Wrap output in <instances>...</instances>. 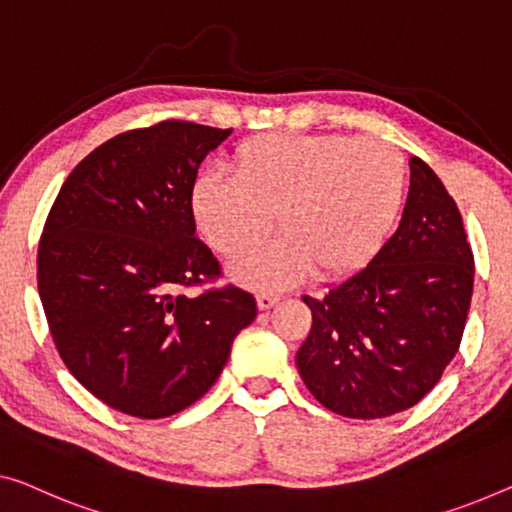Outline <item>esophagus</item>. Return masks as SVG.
I'll list each match as a JSON object with an SVG mask.
<instances>
[{
  "instance_id": "1",
  "label": "esophagus",
  "mask_w": 512,
  "mask_h": 512,
  "mask_svg": "<svg viewBox=\"0 0 512 512\" xmlns=\"http://www.w3.org/2000/svg\"><path fill=\"white\" fill-rule=\"evenodd\" d=\"M280 301V296L278 294H269V292H262L257 296V305H259V310H269V308H273V305H276Z\"/></svg>"
}]
</instances>
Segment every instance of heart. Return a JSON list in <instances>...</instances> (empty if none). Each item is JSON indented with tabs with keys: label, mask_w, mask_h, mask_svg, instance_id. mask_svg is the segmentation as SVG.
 <instances>
[{
	"label": "heart",
	"mask_w": 512,
	"mask_h": 512,
	"mask_svg": "<svg viewBox=\"0 0 512 512\" xmlns=\"http://www.w3.org/2000/svg\"><path fill=\"white\" fill-rule=\"evenodd\" d=\"M232 167L234 177L202 172L190 207L225 257L262 243L276 218L280 239L232 264V276L255 289L365 269L398 223L409 183L402 151L372 137L266 133L241 142Z\"/></svg>",
	"instance_id": "1"
}]
</instances>
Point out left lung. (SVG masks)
Here are the masks:
<instances>
[{"instance_id": "left-lung-1", "label": "left lung", "mask_w": 512, "mask_h": 512, "mask_svg": "<svg viewBox=\"0 0 512 512\" xmlns=\"http://www.w3.org/2000/svg\"><path fill=\"white\" fill-rule=\"evenodd\" d=\"M400 227L372 262L303 296L312 326L296 352L303 384L347 418H386L432 391L453 361L474 292L460 209L432 167L411 158Z\"/></svg>"}]
</instances>
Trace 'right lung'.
I'll use <instances>...</instances> for the list:
<instances>
[{"instance_id":"1","label":"right lung","mask_w":512,"mask_h":512,"mask_svg":"<svg viewBox=\"0 0 512 512\" xmlns=\"http://www.w3.org/2000/svg\"><path fill=\"white\" fill-rule=\"evenodd\" d=\"M232 128L167 119L112 137L75 165L38 243L52 340L91 395L135 418L179 414L223 372L255 296L195 236L190 190Z\"/></svg>"}]
</instances>
